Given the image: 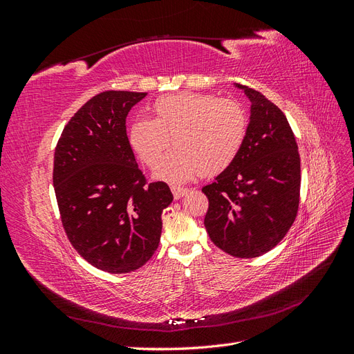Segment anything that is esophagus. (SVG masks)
Segmentation results:
<instances>
[{
  "label": "esophagus",
  "mask_w": 354,
  "mask_h": 354,
  "mask_svg": "<svg viewBox=\"0 0 354 354\" xmlns=\"http://www.w3.org/2000/svg\"><path fill=\"white\" fill-rule=\"evenodd\" d=\"M171 192H173V195H174L176 199H181L185 195H187L189 189L181 187V186H171Z\"/></svg>",
  "instance_id": "esophagus-1"
}]
</instances>
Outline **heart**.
I'll return each mask as SVG.
<instances>
[{
	"instance_id": "b5f03b06",
	"label": "heart",
	"mask_w": 354,
	"mask_h": 354,
	"mask_svg": "<svg viewBox=\"0 0 354 354\" xmlns=\"http://www.w3.org/2000/svg\"><path fill=\"white\" fill-rule=\"evenodd\" d=\"M153 120L137 118L128 128V143L143 162L155 167L173 138L176 149L158 165L160 180L183 183L201 174L216 176L242 151L248 116L242 104L212 94L160 95Z\"/></svg>"
}]
</instances>
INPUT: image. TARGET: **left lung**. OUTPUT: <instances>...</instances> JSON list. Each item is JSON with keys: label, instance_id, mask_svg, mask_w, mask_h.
<instances>
[{"label": "left lung", "instance_id": "8db88e82", "mask_svg": "<svg viewBox=\"0 0 354 354\" xmlns=\"http://www.w3.org/2000/svg\"><path fill=\"white\" fill-rule=\"evenodd\" d=\"M236 87L251 102L248 133L234 162L202 187L209 201L203 223L220 250L254 259L273 250L292 226L301 168L283 112L260 91Z\"/></svg>", "mask_w": 354, "mask_h": 354}]
</instances>
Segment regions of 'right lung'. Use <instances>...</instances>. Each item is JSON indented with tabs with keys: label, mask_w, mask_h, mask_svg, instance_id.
<instances>
[{
	"label": "right lung",
	"mask_w": 354,
	"mask_h": 354,
	"mask_svg": "<svg viewBox=\"0 0 354 354\" xmlns=\"http://www.w3.org/2000/svg\"><path fill=\"white\" fill-rule=\"evenodd\" d=\"M146 93L103 91L63 128L53 186L63 229L84 260L130 273L151 260L162 211L173 202L164 181L147 183L128 143L125 120Z\"/></svg>",
	"instance_id": "right-lung-1"
}]
</instances>
